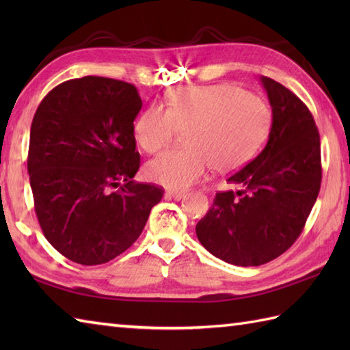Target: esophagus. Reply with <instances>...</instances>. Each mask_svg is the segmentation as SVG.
<instances>
[{
    "mask_svg": "<svg viewBox=\"0 0 350 350\" xmlns=\"http://www.w3.org/2000/svg\"><path fill=\"white\" fill-rule=\"evenodd\" d=\"M185 197V192L183 191H167L165 192V198H173L176 202H179Z\"/></svg>",
    "mask_w": 350,
    "mask_h": 350,
    "instance_id": "obj_1",
    "label": "esophagus"
}]
</instances>
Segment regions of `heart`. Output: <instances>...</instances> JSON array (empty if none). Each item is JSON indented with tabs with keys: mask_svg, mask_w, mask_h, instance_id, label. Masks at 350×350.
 Returning a JSON list of instances; mask_svg holds the SVG:
<instances>
[{
	"mask_svg": "<svg viewBox=\"0 0 350 350\" xmlns=\"http://www.w3.org/2000/svg\"><path fill=\"white\" fill-rule=\"evenodd\" d=\"M272 113L257 94L232 84L179 87L167 98V109L152 105L133 122V137L147 153L165 148L185 131L180 150L148 162L150 180L171 189H187L209 170L228 173L245 165L263 146Z\"/></svg>",
	"mask_w": 350,
	"mask_h": 350,
	"instance_id": "heart-1",
	"label": "heart"
}]
</instances>
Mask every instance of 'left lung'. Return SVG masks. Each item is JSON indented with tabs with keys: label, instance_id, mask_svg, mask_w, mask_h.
I'll use <instances>...</instances> for the list:
<instances>
[{
	"label": "left lung",
	"instance_id": "obj_1",
	"mask_svg": "<svg viewBox=\"0 0 350 350\" xmlns=\"http://www.w3.org/2000/svg\"><path fill=\"white\" fill-rule=\"evenodd\" d=\"M272 108L269 139L256 159L228 177L196 227L203 247L236 266H260L298 239L321 191V137L298 96L260 78Z\"/></svg>",
	"mask_w": 350,
	"mask_h": 350
}]
</instances>
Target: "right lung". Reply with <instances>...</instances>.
<instances>
[{
	"mask_svg": "<svg viewBox=\"0 0 350 350\" xmlns=\"http://www.w3.org/2000/svg\"><path fill=\"white\" fill-rule=\"evenodd\" d=\"M143 100L113 78L66 81L37 108L28 174L42 232L79 265L107 263L138 239L163 188L133 182V120Z\"/></svg>",
	"mask_w": 350,
	"mask_h": 350,
	"instance_id": "1",
	"label": "right lung"
}]
</instances>
